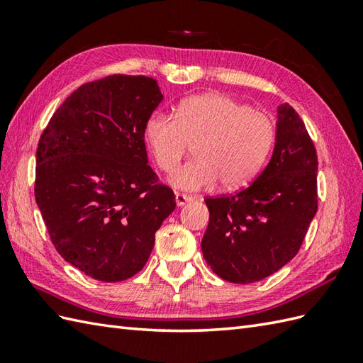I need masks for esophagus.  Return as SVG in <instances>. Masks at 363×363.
<instances>
[{"mask_svg":"<svg viewBox=\"0 0 363 363\" xmlns=\"http://www.w3.org/2000/svg\"><path fill=\"white\" fill-rule=\"evenodd\" d=\"M174 199H176V204L179 206V207L186 206V204L190 203V201H194V198L189 196V195H184V194H176V195H174Z\"/></svg>","mask_w":363,"mask_h":363,"instance_id":"34e87169","label":"esophagus"}]
</instances>
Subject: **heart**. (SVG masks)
<instances>
[{"label": "heart", "mask_w": 363, "mask_h": 363, "mask_svg": "<svg viewBox=\"0 0 363 363\" xmlns=\"http://www.w3.org/2000/svg\"><path fill=\"white\" fill-rule=\"evenodd\" d=\"M274 137L268 115L223 94L184 99L176 117L156 112L145 126L146 145L164 172H172L188 143H196V159L168 177L186 191L212 189L218 181L226 189L245 186L264 167Z\"/></svg>", "instance_id": "obj_1"}]
</instances>
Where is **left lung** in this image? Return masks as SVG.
Returning <instances> with one entry per match:
<instances>
[{
    "mask_svg": "<svg viewBox=\"0 0 363 363\" xmlns=\"http://www.w3.org/2000/svg\"><path fill=\"white\" fill-rule=\"evenodd\" d=\"M317 151L303 120L281 104L264 172L235 195L206 199L211 218L201 250L212 272L251 284L287 265L317 213Z\"/></svg>",
    "mask_w": 363,
    "mask_h": 363,
    "instance_id": "obj_1",
    "label": "left lung"
}]
</instances>
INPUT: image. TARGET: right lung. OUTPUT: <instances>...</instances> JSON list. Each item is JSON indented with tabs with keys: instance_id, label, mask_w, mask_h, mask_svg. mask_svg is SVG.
Wrapping results in <instances>:
<instances>
[{
	"instance_id": "1",
	"label": "right lung",
	"mask_w": 363,
	"mask_h": 363,
	"mask_svg": "<svg viewBox=\"0 0 363 363\" xmlns=\"http://www.w3.org/2000/svg\"><path fill=\"white\" fill-rule=\"evenodd\" d=\"M162 99L156 79L146 76L87 82L54 112L38 140L34 191L51 242L96 281L140 272L176 207L145 146L146 121Z\"/></svg>"
}]
</instances>
